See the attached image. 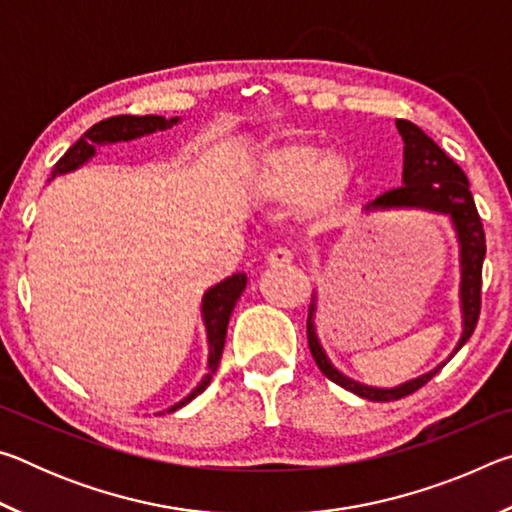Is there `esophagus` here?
I'll list each match as a JSON object with an SVG mask.
<instances>
[{"mask_svg":"<svg viewBox=\"0 0 512 512\" xmlns=\"http://www.w3.org/2000/svg\"><path fill=\"white\" fill-rule=\"evenodd\" d=\"M291 262H293V255L289 253V250H284V248L271 250V253L266 255V264L268 266H289Z\"/></svg>","mask_w":512,"mask_h":512,"instance_id":"obj_1","label":"esophagus"}]
</instances>
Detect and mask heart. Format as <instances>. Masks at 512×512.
Segmentation results:
<instances>
[{"label": "heart", "mask_w": 512, "mask_h": 512, "mask_svg": "<svg viewBox=\"0 0 512 512\" xmlns=\"http://www.w3.org/2000/svg\"><path fill=\"white\" fill-rule=\"evenodd\" d=\"M350 164L311 142H282L257 155L248 187L262 203H293L300 221L320 223L339 210L350 189Z\"/></svg>", "instance_id": "obj_1"}]
</instances>
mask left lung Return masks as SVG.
<instances>
[{
	"label": "left lung",
	"mask_w": 512,
	"mask_h": 512,
	"mask_svg": "<svg viewBox=\"0 0 512 512\" xmlns=\"http://www.w3.org/2000/svg\"><path fill=\"white\" fill-rule=\"evenodd\" d=\"M397 133L404 140V169H402V187L391 189V192L381 194L375 201L363 207V212H388V210H424L433 214H443L452 223L458 241V266H461V284H458V298H461V318H463V332L458 339L454 352L449 359L463 348L470 339L476 320H479L481 311V271H483V257H485V232L481 216L476 212L474 198L470 192V183H467L463 169L449 158V155L440 149V146L427 137V133L420 131L418 126L406 119L395 121ZM316 311H318V296L314 291L309 305V318H307V341L311 357H314L316 366L327 379L334 384L343 386L345 391H352L354 395L363 397L370 402H391L400 400L422 388L427 381L436 375V372L445 366L447 361L438 363L436 368L424 372V375L404 381L400 386L393 388H377L361 384L345 377L320 345L316 334Z\"/></svg>",
	"instance_id": "8db88e82"
}]
</instances>
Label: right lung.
<instances>
[{
  "mask_svg": "<svg viewBox=\"0 0 512 512\" xmlns=\"http://www.w3.org/2000/svg\"><path fill=\"white\" fill-rule=\"evenodd\" d=\"M180 124V117H158V115H144V117H135V115H119V117H110L103 119L99 124H94L90 131H85L79 142H76L72 149H69L63 158H60L54 164V173L51 178L63 176V173L76 171L83 167L85 162H90L94 155H97V146L103 144H117V142H131L137 140V137L158 133V131H167V128ZM248 277L244 273H235L230 277H225L219 284L207 289L203 293V302H201V316H203V325H205V334H207V348H210V354H207V372L201 379L192 393H189L185 400H180L178 404H173L167 413H173L178 409H183L185 404L194 400L196 395H201L210 381L214 377L216 368H219L221 354H223V345H225V334H228V323H230V314L235 309L237 300L241 293L246 289Z\"/></svg>",
  "mask_w": 512,
  "mask_h": 512,
  "instance_id": "obj_1",
  "label": "right lung"
}]
</instances>
